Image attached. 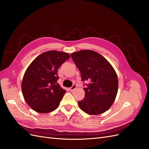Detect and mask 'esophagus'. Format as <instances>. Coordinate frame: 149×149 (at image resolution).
<instances>
[{"instance_id": "34e87169", "label": "esophagus", "mask_w": 149, "mask_h": 149, "mask_svg": "<svg viewBox=\"0 0 149 149\" xmlns=\"http://www.w3.org/2000/svg\"><path fill=\"white\" fill-rule=\"evenodd\" d=\"M76 88V84H73L71 88H70V90L71 91H73L74 89H75Z\"/></svg>"}]
</instances>
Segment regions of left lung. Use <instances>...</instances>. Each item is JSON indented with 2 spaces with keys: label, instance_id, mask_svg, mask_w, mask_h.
I'll return each mask as SVG.
<instances>
[{
  "label": "left lung",
  "instance_id": "left-lung-1",
  "mask_svg": "<svg viewBox=\"0 0 149 149\" xmlns=\"http://www.w3.org/2000/svg\"><path fill=\"white\" fill-rule=\"evenodd\" d=\"M71 56L81 80L89 82L83 88L84 99L78 102L79 108L90 115L104 113L114 103L118 93V78L114 68L104 57L93 50H80Z\"/></svg>",
  "mask_w": 149,
  "mask_h": 149
}]
</instances>
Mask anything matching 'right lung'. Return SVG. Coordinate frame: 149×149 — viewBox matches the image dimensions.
<instances>
[{
	"instance_id": "right-lung-1",
	"label": "right lung",
	"mask_w": 149,
	"mask_h": 149,
	"mask_svg": "<svg viewBox=\"0 0 149 149\" xmlns=\"http://www.w3.org/2000/svg\"><path fill=\"white\" fill-rule=\"evenodd\" d=\"M70 56L50 50L40 54L26 70L22 91L28 105L39 113H48L58 107L66 90L57 83L58 70Z\"/></svg>"
}]
</instances>
